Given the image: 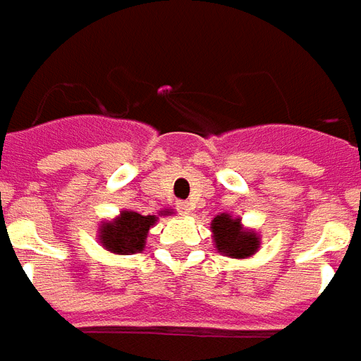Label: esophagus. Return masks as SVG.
I'll return each instance as SVG.
<instances>
[{
  "instance_id": "34e87169",
  "label": "esophagus",
  "mask_w": 361,
  "mask_h": 361,
  "mask_svg": "<svg viewBox=\"0 0 361 361\" xmlns=\"http://www.w3.org/2000/svg\"><path fill=\"white\" fill-rule=\"evenodd\" d=\"M178 211H180V214H191L193 204L189 203V201H181V203H178Z\"/></svg>"
}]
</instances>
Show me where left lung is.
<instances>
[{
    "mask_svg": "<svg viewBox=\"0 0 361 361\" xmlns=\"http://www.w3.org/2000/svg\"><path fill=\"white\" fill-rule=\"evenodd\" d=\"M212 238L216 243V250L232 259H245L257 253L259 235L251 230H245L242 226V220L232 219L230 214L222 212L212 220Z\"/></svg>",
    "mask_w": 361,
    "mask_h": 361,
    "instance_id": "left-lung-1",
    "label": "left lung"
}]
</instances>
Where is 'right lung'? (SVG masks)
I'll return each mask as SVG.
<instances>
[{
	"label": "right lung",
	"instance_id": "1",
	"mask_svg": "<svg viewBox=\"0 0 361 361\" xmlns=\"http://www.w3.org/2000/svg\"><path fill=\"white\" fill-rule=\"evenodd\" d=\"M160 214H170V211ZM154 222L157 216H142L139 212L121 211L118 219L104 222L98 228V240L106 250L116 255H133L137 251H142L147 234L154 226Z\"/></svg>",
	"mask_w": 361,
	"mask_h": 361
}]
</instances>
